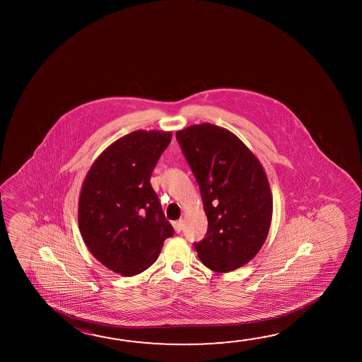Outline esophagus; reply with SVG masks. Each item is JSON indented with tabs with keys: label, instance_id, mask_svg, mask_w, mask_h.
Segmentation results:
<instances>
[{
	"label": "esophagus",
	"instance_id": "obj_1",
	"mask_svg": "<svg viewBox=\"0 0 362 362\" xmlns=\"http://www.w3.org/2000/svg\"><path fill=\"white\" fill-rule=\"evenodd\" d=\"M173 227H174V230L175 232H180L183 230V221L182 219H179V221H174L173 222Z\"/></svg>",
	"mask_w": 362,
	"mask_h": 362
}]
</instances>
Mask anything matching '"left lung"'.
<instances>
[{
	"mask_svg": "<svg viewBox=\"0 0 362 362\" xmlns=\"http://www.w3.org/2000/svg\"><path fill=\"white\" fill-rule=\"evenodd\" d=\"M201 190L208 228L194 243L202 262L228 273L249 262L265 243L273 197L260 161L232 132L194 124L177 132Z\"/></svg>",
	"mask_w": 362,
	"mask_h": 362,
	"instance_id": "8db88e82",
	"label": "left lung"
}]
</instances>
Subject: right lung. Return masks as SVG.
I'll return each instance as SVG.
<instances>
[{
  "mask_svg": "<svg viewBox=\"0 0 362 362\" xmlns=\"http://www.w3.org/2000/svg\"><path fill=\"white\" fill-rule=\"evenodd\" d=\"M170 140L165 131H134L110 145L84 179L79 231L90 254L124 276L151 267L174 235L150 184Z\"/></svg>",
  "mask_w": 362,
  "mask_h": 362,
  "instance_id": "right-lung-1",
  "label": "right lung"
}]
</instances>
